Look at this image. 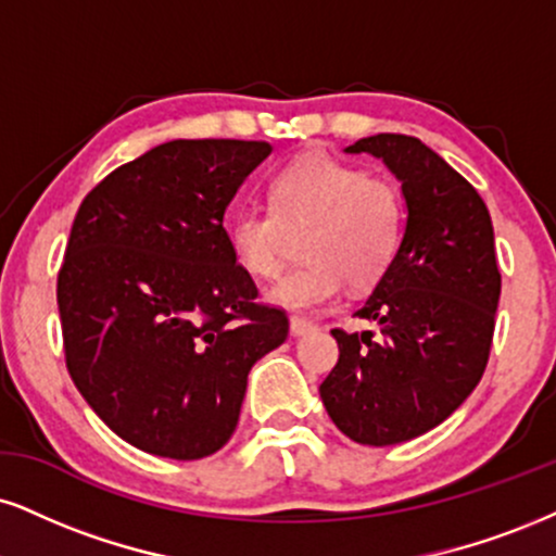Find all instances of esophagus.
Segmentation results:
<instances>
[{"mask_svg":"<svg viewBox=\"0 0 556 556\" xmlns=\"http://www.w3.org/2000/svg\"><path fill=\"white\" fill-rule=\"evenodd\" d=\"M314 330H317V325H314V321L301 319V317H291V334H293V338H301V334L314 332Z\"/></svg>","mask_w":556,"mask_h":556,"instance_id":"obj_1","label":"esophagus"}]
</instances>
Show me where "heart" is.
I'll return each mask as SVG.
<instances>
[{"label": "heart", "mask_w": 556, "mask_h": 556, "mask_svg": "<svg viewBox=\"0 0 556 556\" xmlns=\"http://www.w3.org/2000/svg\"><path fill=\"white\" fill-rule=\"evenodd\" d=\"M407 205L392 180L330 154H304L270 182V208H242L229 222V247L252 278H276L286 231H304V265L273 286L267 299L312 312L338 299L342 286L366 289L383 278L404 239Z\"/></svg>", "instance_id": "obj_1"}]
</instances>
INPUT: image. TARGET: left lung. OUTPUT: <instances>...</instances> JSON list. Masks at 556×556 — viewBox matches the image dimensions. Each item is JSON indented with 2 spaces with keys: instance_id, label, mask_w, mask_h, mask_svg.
I'll return each instance as SVG.
<instances>
[{
  "instance_id": "obj_1",
  "label": "left lung",
  "mask_w": 556,
  "mask_h": 556,
  "mask_svg": "<svg viewBox=\"0 0 556 556\" xmlns=\"http://www.w3.org/2000/svg\"><path fill=\"white\" fill-rule=\"evenodd\" d=\"M345 152L392 169L407 224L392 267L355 312L379 332L332 330L340 358L319 396L351 441L394 445L441 425L488 368L500 301L495 231L477 190L415 136L376 134Z\"/></svg>"
}]
</instances>
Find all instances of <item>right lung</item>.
Segmentation results:
<instances>
[{
  "instance_id": "add662e5",
  "label": "right lung",
  "mask_w": 556,
  "mask_h": 556,
  "mask_svg": "<svg viewBox=\"0 0 556 556\" xmlns=\"http://www.w3.org/2000/svg\"><path fill=\"white\" fill-rule=\"evenodd\" d=\"M273 152L265 141L177 139L113 169L74 216L56 299L74 387L147 454H216L247 374L289 338L231 255L224 211Z\"/></svg>"
}]
</instances>
